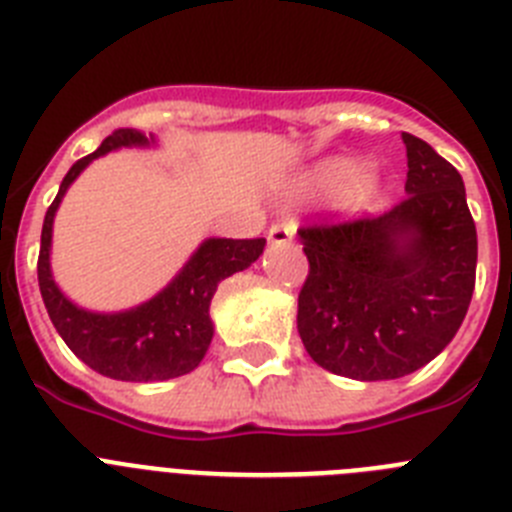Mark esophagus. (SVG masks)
Returning <instances> with one entry per match:
<instances>
[{
	"mask_svg": "<svg viewBox=\"0 0 512 512\" xmlns=\"http://www.w3.org/2000/svg\"><path fill=\"white\" fill-rule=\"evenodd\" d=\"M295 230H297L295 223L271 225V228H269V243H274V246H287V243L295 238Z\"/></svg>",
	"mask_w": 512,
	"mask_h": 512,
	"instance_id": "esophagus-1",
	"label": "esophagus"
}]
</instances>
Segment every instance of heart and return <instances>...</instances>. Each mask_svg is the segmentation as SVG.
<instances>
[{
    "label": "heart",
    "mask_w": 512,
    "mask_h": 512,
    "mask_svg": "<svg viewBox=\"0 0 512 512\" xmlns=\"http://www.w3.org/2000/svg\"><path fill=\"white\" fill-rule=\"evenodd\" d=\"M366 166L361 161H354V158H341V161H333V164L325 166L320 171V182L328 184V187L336 189H348L356 187V184L364 179Z\"/></svg>",
    "instance_id": "obj_1"
}]
</instances>
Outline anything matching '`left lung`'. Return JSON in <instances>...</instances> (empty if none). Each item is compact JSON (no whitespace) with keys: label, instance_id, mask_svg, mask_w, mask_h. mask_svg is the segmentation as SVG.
<instances>
[{"label":"left lung","instance_id":"left-lung-1","mask_svg":"<svg viewBox=\"0 0 512 512\" xmlns=\"http://www.w3.org/2000/svg\"><path fill=\"white\" fill-rule=\"evenodd\" d=\"M408 148L405 200L379 217L297 230L310 274L297 330L318 366L379 382L418 372L456 336L477 271L461 174L425 140Z\"/></svg>","mask_w":512,"mask_h":512}]
</instances>
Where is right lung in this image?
<instances>
[{"label":"right lung","mask_w":512,"mask_h":512,"mask_svg":"<svg viewBox=\"0 0 512 512\" xmlns=\"http://www.w3.org/2000/svg\"><path fill=\"white\" fill-rule=\"evenodd\" d=\"M148 146H156V138L133 128L107 135L97 151L79 158L69 174L63 176L56 200L45 212L43 233H40L38 284L51 323L84 364L120 382H164L197 369L215 333L210 302L217 284L233 277L235 271L248 269L266 246L264 238H251V241L207 238L189 256L182 271L151 300L120 312H94L74 305L58 289L51 271L53 217L63 194L94 158L117 148Z\"/></svg>","instance_id":"right-lung-1"}]
</instances>
